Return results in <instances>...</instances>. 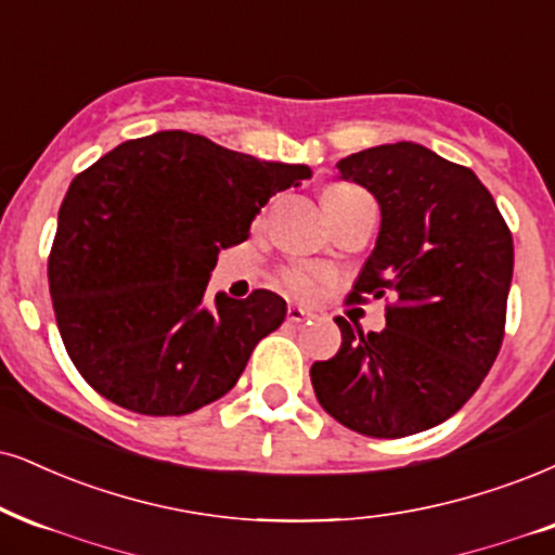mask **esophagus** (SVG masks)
Returning a JSON list of instances; mask_svg holds the SVG:
<instances>
[{
    "instance_id": "obj_1",
    "label": "esophagus",
    "mask_w": 555,
    "mask_h": 555,
    "mask_svg": "<svg viewBox=\"0 0 555 555\" xmlns=\"http://www.w3.org/2000/svg\"><path fill=\"white\" fill-rule=\"evenodd\" d=\"M313 319V313L309 309H304V306H288V321L291 324H304V321Z\"/></svg>"
}]
</instances>
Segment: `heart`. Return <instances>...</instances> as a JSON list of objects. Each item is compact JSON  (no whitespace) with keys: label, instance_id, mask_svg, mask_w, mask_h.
<instances>
[{"label":"heart","instance_id":"obj_1","mask_svg":"<svg viewBox=\"0 0 555 555\" xmlns=\"http://www.w3.org/2000/svg\"><path fill=\"white\" fill-rule=\"evenodd\" d=\"M354 195H365L362 190L352 188V184H330L324 190V205H337L350 201ZM330 283V275L321 270H313V267H296V270L288 272V285L293 293L304 298H317L321 291Z\"/></svg>","mask_w":555,"mask_h":555}]
</instances>
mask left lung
I'll return each instance as SVG.
<instances>
[{
    "label": "left lung",
    "instance_id": "left-lung-1",
    "mask_svg": "<svg viewBox=\"0 0 555 555\" xmlns=\"http://www.w3.org/2000/svg\"><path fill=\"white\" fill-rule=\"evenodd\" d=\"M380 205L375 249L352 300L380 298L386 330L337 319L341 347L311 365L326 414L367 437L437 427L466 403L504 339L515 267L512 234L468 167L412 141L383 143L337 162Z\"/></svg>",
    "mask_w": 555,
    "mask_h": 555
}]
</instances>
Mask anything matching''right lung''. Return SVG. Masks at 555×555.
<instances>
[{
  "label": "right lung",
  "mask_w": 555,
  "mask_h": 555,
  "mask_svg": "<svg viewBox=\"0 0 555 555\" xmlns=\"http://www.w3.org/2000/svg\"><path fill=\"white\" fill-rule=\"evenodd\" d=\"M309 177L306 164L262 162L184 131L120 143L74 177L48 285L81 378L149 416L190 414L229 393L288 306L272 291L205 300L218 251L242 244L262 205Z\"/></svg>",
  "instance_id": "obj_1"
}]
</instances>
